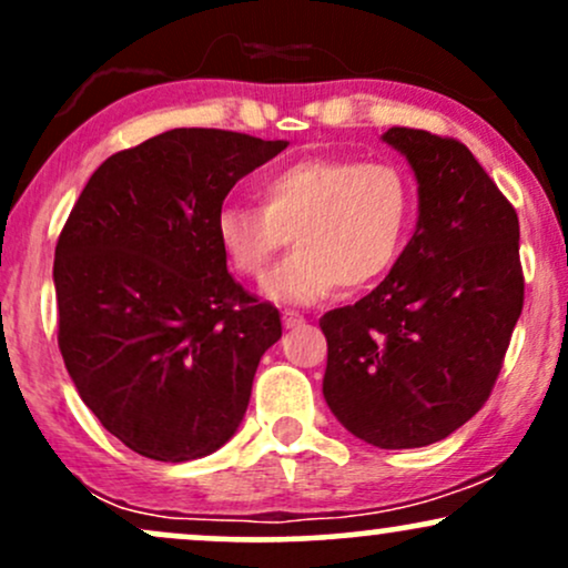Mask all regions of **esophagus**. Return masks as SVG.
<instances>
[{
  "label": "esophagus",
  "instance_id": "34e87169",
  "mask_svg": "<svg viewBox=\"0 0 568 568\" xmlns=\"http://www.w3.org/2000/svg\"><path fill=\"white\" fill-rule=\"evenodd\" d=\"M302 323H304L302 312H296V310H285L283 312V325H285V328H296V325H302Z\"/></svg>",
  "mask_w": 568,
  "mask_h": 568
}]
</instances>
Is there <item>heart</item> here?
<instances>
[{"label": "heart", "instance_id": "1", "mask_svg": "<svg viewBox=\"0 0 568 568\" xmlns=\"http://www.w3.org/2000/svg\"><path fill=\"white\" fill-rule=\"evenodd\" d=\"M416 216V184L389 160L304 158L262 181V207L226 202L213 234L234 275L256 280L285 245L296 251L264 283L275 302L310 304L361 291L393 270Z\"/></svg>", "mask_w": 568, "mask_h": 568}]
</instances>
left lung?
I'll use <instances>...</instances> for the list:
<instances>
[{
	"label": "left lung",
	"mask_w": 568,
	"mask_h": 568,
	"mask_svg": "<svg viewBox=\"0 0 568 568\" xmlns=\"http://www.w3.org/2000/svg\"><path fill=\"white\" fill-rule=\"evenodd\" d=\"M419 181V221L368 296L325 312L323 395L352 435L379 448L438 443L491 395L524 310L518 213L470 149L389 128Z\"/></svg>",
	"instance_id": "8db88e82"
}]
</instances>
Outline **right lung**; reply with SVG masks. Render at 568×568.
<instances>
[{
    "label": "right lung",
    "mask_w": 568,
    "mask_h": 568,
    "mask_svg": "<svg viewBox=\"0 0 568 568\" xmlns=\"http://www.w3.org/2000/svg\"><path fill=\"white\" fill-rule=\"evenodd\" d=\"M288 141L175 128L90 175L55 245L58 347L103 427L158 462L232 438L280 312L226 272L213 216Z\"/></svg>",
    "instance_id": "1"
}]
</instances>
